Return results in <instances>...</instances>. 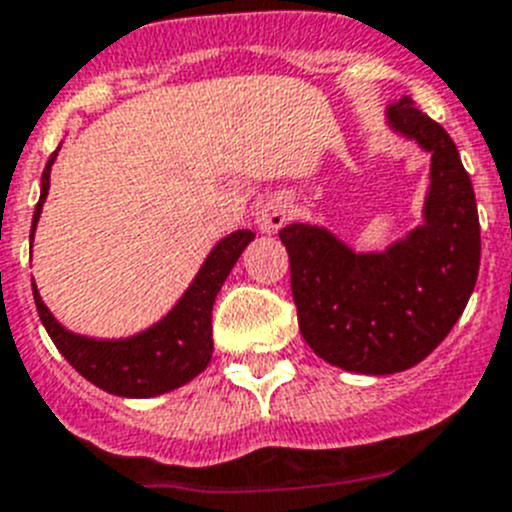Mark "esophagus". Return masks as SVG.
Listing matches in <instances>:
<instances>
[{
  "label": "esophagus",
  "mask_w": 512,
  "mask_h": 512,
  "mask_svg": "<svg viewBox=\"0 0 512 512\" xmlns=\"http://www.w3.org/2000/svg\"><path fill=\"white\" fill-rule=\"evenodd\" d=\"M289 220V205L282 197H271V200L261 202L256 210V225L261 233H277L284 223Z\"/></svg>",
  "instance_id": "obj_1"
}]
</instances>
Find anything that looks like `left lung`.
Segmentation results:
<instances>
[{
    "label": "left lung",
    "mask_w": 512,
    "mask_h": 512,
    "mask_svg": "<svg viewBox=\"0 0 512 512\" xmlns=\"http://www.w3.org/2000/svg\"><path fill=\"white\" fill-rule=\"evenodd\" d=\"M395 133L431 153L423 225L382 253H356L318 225L279 230L307 346L356 374L405 372L449 336L479 274V217L449 133L408 97L387 107Z\"/></svg>",
    "instance_id": "left-lung-1"
}]
</instances>
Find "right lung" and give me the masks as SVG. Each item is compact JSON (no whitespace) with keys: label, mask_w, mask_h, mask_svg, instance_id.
Instances as JSON below:
<instances>
[{"label":"right lung","mask_w":512,"mask_h":512,"mask_svg":"<svg viewBox=\"0 0 512 512\" xmlns=\"http://www.w3.org/2000/svg\"><path fill=\"white\" fill-rule=\"evenodd\" d=\"M58 151L51 153L40 179V200L33 212V241L40 210L51 187V166ZM253 241L251 230H235L217 243L202 264L200 274L194 277L189 289L176 302L174 310L164 320H158L138 336L120 338V341H102V338L76 336L63 328L51 310L40 300L38 287L33 284V297L45 330L63 359L76 372L99 390L117 397H156L176 390L194 379L212 359V305L228 279L243 248Z\"/></svg>","instance_id":"add662e5"}]
</instances>
